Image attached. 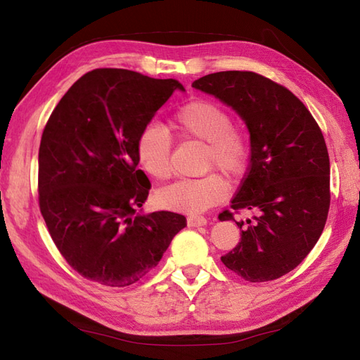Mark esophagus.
<instances>
[{
  "label": "esophagus",
  "instance_id": "esophagus-1",
  "mask_svg": "<svg viewBox=\"0 0 360 360\" xmlns=\"http://www.w3.org/2000/svg\"><path fill=\"white\" fill-rule=\"evenodd\" d=\"M188 226L195 228V226H202L207 224V219L204 216H198V214H191L188 216Z\"/></svg>",
  "mask_w": 360,
  "mask_h": 360
}]
</instances>
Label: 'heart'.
I'll use <instances>...</instances> for the list:
<instances>
[{
  "label": "heart",
  "instance_id": "1",
  "mask_svg": "<svg viewBox=\"0 0 360 360\" xmlns=\"http://www.w3.org/2000/svg\"><path fill=\"white\" fill-rule=\"evenodd\" d=\"M176 134L204 144L202 169L221 171L228 180L242 177L250 160V136L246 127L234 123L219 103L195 99L181 105L169 122ZM171 135L159 123H148L136 138V159L147 176L165 181L171 176ZM226 195L224 179L209 172L200 179L180 180L156 192L162 209L181 213H201L219 204Z\"/></svg>",
  "mask_w": 360,
  "mask_h": 360
}]
</instances>
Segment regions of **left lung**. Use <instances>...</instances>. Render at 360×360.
I'll return each instance as SVG.
<instances>
[{
  "mask_svg": "<svg viewBox=\"0 0 360 360\" xmlns=\"http://www.w3.org/2000/svg\"><path fill=\"white\" fill-rule=\"evenodd\" d=\"M192 86L238 112L250 134V163L221 221L252 211L236 224L242 240L221 261L249 282H266L296 269L320 238L330 207V162L321 129L284 85L263 75L226 70Z\"/></svg>",
  "mask_w": 360,
  "mask_h": 360,
  "instance_id": "8db88e82",
  "label": "left lung"
}]
</instances>
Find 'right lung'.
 Returning a JSON list of instances; mask_svg holds the SVG:
<instances>
[{
	"label": "right lung",
	"mask_w": 360,
	"mask_h": 360,
	"mask_svg": "<svg viewBox=\"0 0 360 360\" xmlns=\"http://www.w3.org/2000/svg\"><path fill=\"white\" fill-rule=\"evenodd\" d=\"M126 69H94L52 111L39 148V207L69 266L108 287L135 284L186 226L174 212L136 214L151 184L136 138L176 90Z\"/></svg>",
	"instance_id": "add662e5"
}]
</instances>
